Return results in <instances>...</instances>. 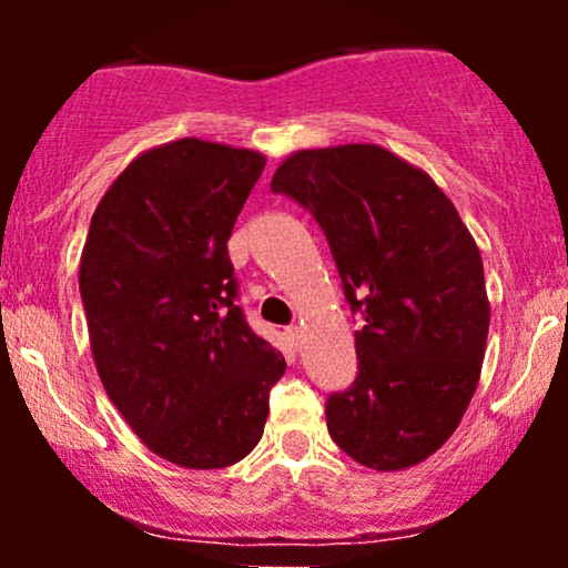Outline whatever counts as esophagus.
<instances>
[{
    "label": "esophagus",
    "mask_w": 568,
    "mask_h": 568,
    "mask_svg": "<svg viewBox=\"0 0 568 568\" xmlns=\"http://www.w3.org/2000/svg\"><path fill=\"white\" fill-rule=\"evenodd\" d=\"M285 338L291 342V349L298 352V349H302V344H304V328H298V325H291V328L285 331Z\"/></svg>",
    "instance_id": "obj_1"
}]
</instances>
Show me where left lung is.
<instances>
[{
	"label": "left lung",
	"mask_w": 568,
	"mask_h": 568,
	"mask_svg": "<svg viewBox=\"0 0 568 568\" xmlns=\"http://www.w3.org/2000/svg\"><path fill=\"white\" fill-rule=\"evenodd\" d=\"M272 192L323 226L366 317L357 379L325 403L331 438L371 470L419 465L459 427L484 366L491 306L470 230L422 168L376 143L298 149Z\"/></svg>",
	"instance_id": "1"
}]
</instances>
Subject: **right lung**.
Wrapping results in <instances>:
<instances>
[{
  "instance_id": "add662e5",
  "label": "right lung",
  "mask_w": 568,
  "mask_h": 568,
  "mask_svg": "<svg viewBox=\"0 0 568 568\" xmlns=\"http://www.w3.org/2000/svg\"><path fill=\"white\" fill-rule=\"evenodd\" d=\"M262 152L179 139L146 149L98 202L80 258L90 349L143 446L221 470L262 440L285 357L247 328L226 253Z\"/></svg>"
}]
</instances>
